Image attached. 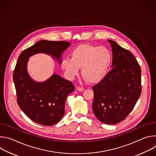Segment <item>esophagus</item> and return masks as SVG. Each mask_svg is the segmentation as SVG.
Wrapping results in <instances>:
<instances>
[{
    "label": "esophagus",
    "mask_w": 156,
    "mask_h": 156,
    "mask_svg": "<svg viewBox=\"0 0 156 156\" xmlns=\"http://www.w3.org/2000/svg\"><path fill=\"white\" fill-rule=\"evenodd\" d=\"M76 90H77L78 91H84V88H83V87H76Z\"/></svg>",
    "instance_id": "1"
}]
</instances>
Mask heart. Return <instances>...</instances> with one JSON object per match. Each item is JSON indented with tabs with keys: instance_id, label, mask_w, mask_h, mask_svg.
Returning <instances> with one entry per match:
<instances>
[{
	"instance_id": "obj_1",
	"label": "heart",
	"mask_w": 156,
	"mask_h": 156,
	"mask_svg": "<svg viewBox=\"0 0 156 156\" xmlns=\"http://www.w3.org/2000/svg\"><path fill=\"white\" fill-rule=\"evenodd\" d=\"M71 59L64 58L61 66L69 77L73 78L81 68L82 75L91 83L102 81L107 75L112 61L111 52L105 47L81 44L71 52Z\"/></svg>"
}]
</instances>
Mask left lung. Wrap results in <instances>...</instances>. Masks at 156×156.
<instances>
[{
    "mask_svg": "<svg viewBox=\"0 0 156 156\" xmlns=\"http://www.w3.org/2000/svg\"><path fill=\"white\" fill-rule=\"evenodd\" d=\"M107 41L112 48V69L93 87V110L99 121L114 125L129 115L139 99L141 71L132 53L116 42Z\"/></svg>",
    "mask_w": 156,
    "mask_h": 156,
    "instance_id": "8db88e82",
    "label": "left lung"
}]
</instances>
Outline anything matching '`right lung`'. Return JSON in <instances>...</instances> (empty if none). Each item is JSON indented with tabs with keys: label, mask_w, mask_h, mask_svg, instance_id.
<instances>
[{
	"label": "right lung",
	"mask_w": 156,
	"mask_h": 156,
	"mask_svg": "<svg viewBox=\"0 0 156 156\" xmlns=\"http://www.w3.org/2000/svg\"><path fill=\"white\" fill-rule=\"evenodd\" d=\"M70 46L66 41L41 40L18 57L13 74L17 102L26 115L38 124L52 126L58 123L65 114L66 99L75 87L72 82L56 73L43 82L34 81L27 70L29 58L44 53L60 64L63 52Z\"/></svg>",
	"instance_id": "add662e5"
}]
</instances>
